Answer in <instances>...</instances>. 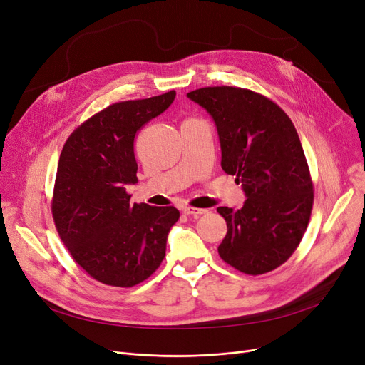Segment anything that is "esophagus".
Returning a JSON list of instances; mask_svg holds the SVG:
<instances>
[{"mask_svg":"<svg viewBox=\"0 0 365 365\" xmlns=\"http://www.w3.org/2000/svg\"><path fill=\"white\" fill-rule=\"evenodd\" d=\"M183 213L198 217L201 215H205L207 210L205 208H195V207H183Z\"/></svg>","mask_w":365,"mask_h":365,"instance_id":"obj_1","label":"esophagus"}]
</instances>
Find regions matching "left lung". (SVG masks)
Instances as JSON below:
<instances>
[{
  "label": "left lung",
  "instance_id": "obj_1",
  "mask_svg": "<svg viewBox=\"0 0 365 365\" xmlns=\"http://www.w3.org/2000/svg\"><path fill=\"white\" fill-rule=\"evenodd\" d=\"M186 96L215 121L220 165L247 198L240 210L217 208L227 226L219 255L244 274L269 272L293 255L311 217L314 187L299 134L278 105L252 90L205 87Z\"/></svg>",
  "mask_w": 365,
  "mask_h": 365
}]
</instances>
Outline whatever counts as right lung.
<instances>
[{"mask_svg": "<svg viewBox=\"0 0 365 365\" xmlns=\"http://www.w3.org/2000/svg\"><path fill=\"white\" fill-rule=\"evenodd\" d=\"M176 98L120 102L93 115L66 140L57 167L53 219L83 269L103 284L133 287L149 278L165 256L175 207L131 204L138 183L134 136Z\"/></svg>", "mask_w": 365, "mask_h": 365, "instance_id": "obj_1", "label": "right lung"}]
</instances>
